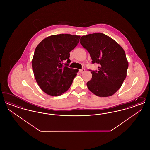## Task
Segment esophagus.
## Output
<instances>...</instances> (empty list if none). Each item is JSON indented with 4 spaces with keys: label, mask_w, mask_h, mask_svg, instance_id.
<instances>
[{
    "label": "esophagus",
    "mask_w": 150,
    "mask_h": 150,
    "mask_svg": "<svg viewBox=\"0 0 150 150\" xmlns=\"http://www.w3.org/2000/svg\"><path fill=\"white\" fill-rule=\"evenodd\" d=\"M86 71V70L84 69H81V70H79V72L80 73H83V72H84Z\"/></svg>",
    "instance_id": "34e87169"
}]
</instances>
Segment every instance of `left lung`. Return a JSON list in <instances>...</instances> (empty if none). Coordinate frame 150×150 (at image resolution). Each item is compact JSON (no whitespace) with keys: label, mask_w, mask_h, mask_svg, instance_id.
<instances>
[{"label":"left lung","mask_w":150,"mask_h":150,"mask_svg":"<svg viewBox=\"0 0 150 150\" xmlns=\"http://www.w3.org/2000/svg\"><path fill=\"white\" fill-rule=\"evenodd\" d=\"M80 43L89 53L92 63L100 64L98 71L90 70L87 83L90 91L98 97H109L120 88L127 76L128 62L125 51L113 39L102 33L81 37Z\"/></svg>","instance_id":"1"}]
</instances>
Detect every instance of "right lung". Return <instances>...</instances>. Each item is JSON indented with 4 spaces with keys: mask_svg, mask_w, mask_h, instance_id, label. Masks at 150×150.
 I'll use <instances>...</instances> for the list:
<instances>
[{
    "mask_svg": "<svg viewBox=\"0 0 150 150\" xmlns=\"http://www.w3.org/2000/svg\"><path fill=\"white\" fill-rule=\"evenodd\" d=\"M80 36L53 35L36 48L32 68L38 84L44 92L58 96L66 92L76 76L78 69L69 68L70 52L78 45Z\"/></svg>",
    "mask_w": 150,
    "mask_h": 150,
    "instance_id": "obj_1",
    "label": "right lung"
}]
</instances>
